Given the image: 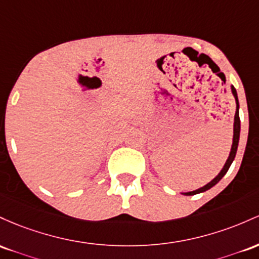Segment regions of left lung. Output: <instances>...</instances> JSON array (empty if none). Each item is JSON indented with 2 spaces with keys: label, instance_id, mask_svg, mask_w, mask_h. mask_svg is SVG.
Instances as JSON below:
<instances>
[{
  "label": "left lung",
  "instance_id": "8db88e82",
  "mask_svg": "<svg viewBox=\"0 0 259 259\" xmlns=\"http://www.w3.org/2000/svg\"><path fill=\"white\" fill-rule=\"evenodd\" d=\"M231 93H232V95H234L235 101H236V111H235V117H234V136H232V144H231L230 154H229L228 159H226L225 164H224V166L222 170H220V172L218 174V175L214 177L210 182H208L207 185H204L203 187L198 188V190L191 191V192H182V194H185V196H193V194H198V193L205 192V191L210 190L213 186H215L218 182H219L220 180L225 176V174L228 172L229 167H230L232 161H234L235 156H236L237 147H239V139H240V116H239L240 105H239V98H237V92H236V89L234 88V85H231Z\"/></svg>",
  "mask_w": 259,
  "mask_h": 259
}]
</instances>
